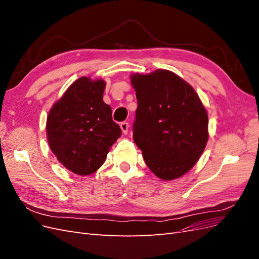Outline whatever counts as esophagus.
<instances>
[{
    "mask_svg": "<svg viewBox=\"0 0 259 259\" xmlns=\"http://www.w3.org/2000/svg\"><path fill=\"white\" fill-rule=\"evenodd\" d=\"M120 126H121V130H122V132H123V134L126 135L127 133H128V128H130L128 122H122V123L120 124Z\"/></svg>",
    "mask_w": 259,
    "mask_h": 259,
    "instance_id": "1",
    "label": "esophagus"
}]
</instances>
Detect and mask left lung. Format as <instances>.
Wrapping results in <instances>:
<instances>
[{"instance_id":"1","label":"left lung","mask_w":259,"mask_h":259,"mask_svg":"<svg viewBox=\"0 0 259 259\" xmlns=\"http://www.w3.org/2000/svg\"><path fill=\"white\" fill-rule=\"evenodd\" d=\"M137 110L134 142L147 166L162 180L184 176L208 140V115L192 86L169 70L133 73Z\"/></svg>"}]
</instances>
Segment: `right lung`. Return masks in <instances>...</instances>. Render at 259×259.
<instances>
[{
    "label": "right lung",
    "instance_id": "1",
    "mask_svg": "<svg viewBox=\"0 0 259 259\" xmlns=\"http://www.w3.org/2000/svg\"><path fill=\"white\" fill-rule=\"evenodd\" d=\"M106 82L82 76L53 105L46 120V137L62 166L80 176L103 165L111 146L121 136L105 104Z\"/></svg>",
    "mask_w": 259,
    "mask_h": 259
}]
</instances>
